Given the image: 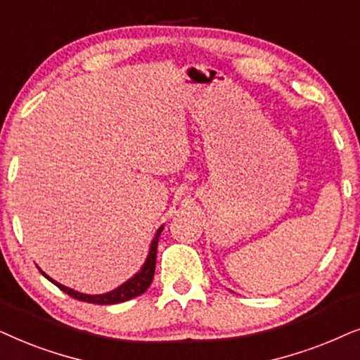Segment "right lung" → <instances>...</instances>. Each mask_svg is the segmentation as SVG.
<instances>
[{"label":"right lung","instance_id":"1","mask_svg":"<svg viewBox=\"0 0 360 360\" xmlns=\"http://www.w3.org/2000/svg\"><path fill=\"white\" fill-rule=\"evenodd\" d=\"M162 229H165V225H161L160 229L156 230L155 237H153L151 240V245H150V252H148V257L145 263H143V266L138 270L135 275H133L130 280L124 281L123 285H120L118 288H115L112 291H108V293H103V295H85V293H80V291H75L72 288H67V286L57 283L56 280H52L51 276H47L44 271L41 270L39 266V271L44 275L47 280L51 281V283H54L57 288L64 291L72 298L79 300V301H85V303H94V304H117V303H123V301H128L131 298H136V296H140L145 293V291L150 288L151 281H153V276H155V268H156V252H158V240H160V236L162 232Z\"/></svg>","mask_w":360,"mask_h":360}]
</instances>
